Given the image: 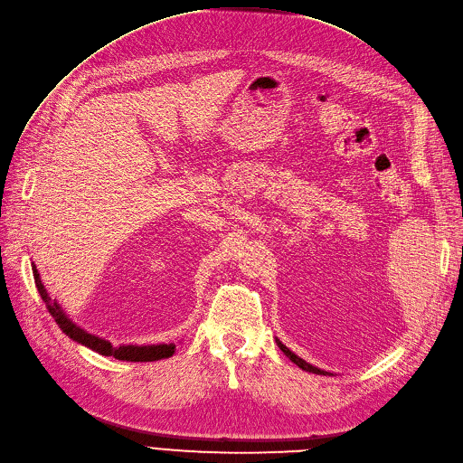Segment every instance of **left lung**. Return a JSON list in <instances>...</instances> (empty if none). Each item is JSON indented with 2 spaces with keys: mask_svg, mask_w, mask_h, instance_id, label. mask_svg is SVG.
<instances>
[{
  "mask_svg": "<svg viewBox=\"0 0 463 463\" xmlns=\"http://www.w3.org/2000/svg\"><path fill=\"white\" fill-rule=\"evenodd\" d=\"M276 343H278V348L281 350V352H284L291 361H293V364L297 365V367H300V369H303V371H308V373H314V374H329V373H326V371H321V369H317V367H314V365H310V364H307V361L305 359H300L298 355H295L288 346H284V345H281L279 343V340L276 338Z\"/></svg>",
  "mask_w": 463,
  "mask_h": 463,
  "instance_id": "obj_1",
  "label": "left lung"
}]
</instances>
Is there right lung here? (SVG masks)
<instances>
[{
    "mask_svg": "<svg viewBox=\"0 0 463 463\" xmlns=\"http://www.w3.org/2000/svg\"><path fill=\"white\" fill-rule=\"evenodd\" d=\"M32 270H33L35 288H37L39 295H42L43 303L47 305L49 314L54 317L58 327L62 329L71 340H75V343L83 345V346H87V348H90V350H94L98 354H102V355H113L118 361H158V359H165V357L174 355V352H175V345L174 343H170V345H147V346L127 345V346H117L115 348L109 343V340L87 333L85 329H81L77 324H73V321L68 317V314L64 312V308L56 303V298L49 297V293H47V289L43 286L42 278H39V272H37L33 263H32Z\"/></svg>",
    "mask_w": 463,
    "mask_h": 463,
    "instance_id": "right-lung-1",
    "label": "right lung"
}]
</instances>
